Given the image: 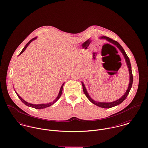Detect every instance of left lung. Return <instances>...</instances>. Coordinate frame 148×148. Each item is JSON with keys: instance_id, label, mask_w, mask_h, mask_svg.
Instances as JSON below:
<instances>
[{"instance_id": "8db88e82", "label": "left lung", "mask_w": 148, "mask_h": 148, "mask_svg": "<svg viewBox=\"0 0 148 148\" xmlns=\"http://www.w3.org/2000/svg\"><path fill=\"white\" fill-rule=\"evenodd\" d=\"M100 39H106V40H107L108 42H109L114 45H115L119 49V50L121 51V52L123 53L125 59V62H126V63H127V66L128 68V69H129V84L128 85V87H127V91L125 92V93H124V95H123V96H121V98H120L119 99L114 101H113V102H110V103H105V102H99V101H96L94 100H93L90 96L89 95L87 90H86V89L85 86L83 82H82V84L83 85V91H84V93L85 96H86V97L88 99V100L91 102L93 104L96 105V106H98L99 107H101V108H112V107H113V106H118L119 104H120L121 103H123L124 101V100L127 98V96L128 95L130 90V89L132 88V84H133V75H132V67H131V64H130V60H129V59L128 58V56H127V53L126 52H125L124 49H123V48L122 47V46L115 40H113V39L108 38V37H106V36H101L100 38Z\"/></svg>"}]
</instances>
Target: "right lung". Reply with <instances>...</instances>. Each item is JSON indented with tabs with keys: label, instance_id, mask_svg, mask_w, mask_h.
Here are the masks:
<instances>
[{
	"label": "right lung",
	"instance_id": "obj_1",
	"mask_svg": "<svg viewBox=\"0 0 148 148\" xmlns=\"http://www.w3.org/2000/svg\"><path fill=\"white\" fill-rule=\"evenodd\" d=\"M37 38H38V37H35V38L32 39L31 40H29V41L28 42V43L25 45V47L23 48V49H22L21 52L19 53V55H21V53L25 50V49H26L27 47L28 46V45H29L31 42H32V41H34V40H35V39H36ZM64 84V83H63V84H62V86H61V88H60V91H59V94H58V96H57V97L56 98V99H55V100H53L52 102H51V103H47V104H33L29 103L25 101V100H24L21 98V97L17 93V92H16L15 90V92H16V93L18 97L20 99V100H21V102L23 103L25 106H30V107H32V108H35V109H43V108H47V107H48V106H52V104H53L54 103H55L59 99V98L60 97V96H61V95H62V91H63V88Z\"/></svg>",
	"mask_w": 148,
	"mask_h": 148
}]
</instances>
